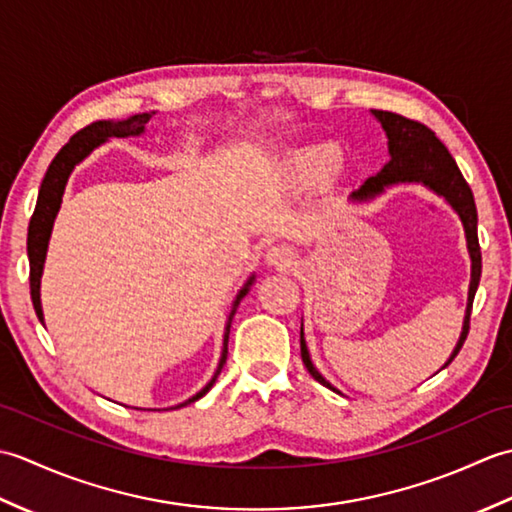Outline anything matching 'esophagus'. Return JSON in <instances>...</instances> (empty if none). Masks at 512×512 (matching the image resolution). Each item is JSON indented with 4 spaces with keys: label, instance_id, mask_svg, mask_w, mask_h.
<instances>
[{
    "label": "esophagus",
    "instance_id": "34e87169",
    "mask_svg": "<svg viewBox=\"0 0 512 512\" xmlns=\"http://www.w3.org/2000/svg\"><path fill=\"white\" fill-rule=\"evenodd\" d=\"M266 264L275 268H288L295 264V250L286 244H275L266 250Z\"/></svg>",
    "mask_w": 512,
    "mask_h": 512
}]
</instances>
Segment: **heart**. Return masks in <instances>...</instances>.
I'll return each mask as SVG.
<instances>
[{"label":"heart","mask_w":512,"mask_h":512,"mask_svg":"<svg viewBox=\"0 0 512 512\" xmlns=\"http://www.w3.org/2000/svg\"><path fill=\"white\" fill-rule=\"evenodd\" d=\"M339 162V151L328 145H312L292 154L290 167L301 178H319Z\"/></svg>","instance_id":"1"}]
</instances>
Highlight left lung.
Here are the masks:
<instances>
[{
    "mask_svg": "<svg viewBox=\"0 0 512 512\" xmlns=\"http://www.w3.org/2000/svg\"><path fill=\"white\" fill-rule=\"evenodd\" d=\"M372 114L385 129L391 160L376 173V176L367 178L361 184V189H356L350 195V200L352 202L374 200L376 195L383 193L387 187H394V184H411V182L424 184V187L442 195V198L453 206V211L458 213L460 222L464 226L466 248H469V255H471L469 301H466V314H464L460 341L455 345L449 361L444 363V367H447L453 358L458 356V352L462 350V345L466 341V334H469L473 299L482 277V253H480V242H477V209H475L473 191L469 184H466L458 165H455L449 149L440 143L438 136L433 134L427 125L411 121V118H405L394 112L372 110ZM301 358L314 380H319L321 385L336 391L328 380L319 374V369L312 365L306 339H303V323H301Z\"/></svg>",
    "mask_w": 512,
    "mask_h": 512,
    "instance_id": "obj_1",
    "label": "left lung"
}]
</instances>
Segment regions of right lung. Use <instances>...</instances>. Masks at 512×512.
Masks as SVG:
<instances>
[{
    "instance_id": "right-lung-1",
    "label": "right lung",
    "mask_w": 512,
    "mask_h": 512,
    "mask_svg": "<svg viewBox=\"0 0 512 512\" xmlns=\"http://www.w3.org/2000/svg\"><path fill=\"white\" fill-rule=\"evenodd\" d=\"M154 114V112H151ZM151 114H136L129 116L127 121H96L88 127H83L81 132H76L68 145H63L61 151L54 160L50 162V167L43 176V182L39 187V198H37V206L35 213L30 217V226H28V259H30V297H32V306H35V312L39 321L43 323V310H41V275H43V264H46V253H48V242H50V233H52V224L54 217H57L59 209H61V198L65 191V184H68L70 173L74 171V167L79 165L83 158H88L92 151L103 145L107 138H127V136H140L145 132V127L149 123ZM255 275H250L248 281L244 284V288L237 292V297L233 301V310L228 312L226 319V328H224V343H222V356L220 363H217V369L213 378L206 383L198 394L191 396L189 400H184V407L189 402H195L198 398H202L206 391L213 387V383L220 376L222 367L226 363V354H228V334H231V323L235 317V310L239 306V301L246 297L248 288L253 286ZM176 407V409H178Z\"/></svg>"
}]
</instances>
